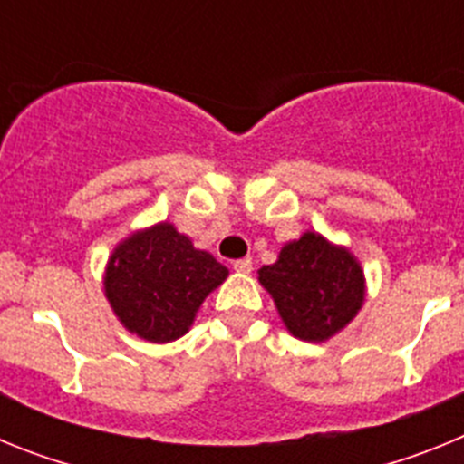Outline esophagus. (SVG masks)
I'll list each match as a JSON object with an SVG mask.
<instances>
[{"label":"esophagus","mask_w":464,"mask_h":464,"mask_svg":"<svg viewBox=\"0 0 464 464\" xmlns=\"http://www.w3.org/2000/svg\"><path fill=\"white\" fill-rule=\"evenodd\" d=\"M232 269H235V272H239V274H251L253 260H251V257H241V260H235Z\"/></svg>","instance_id":"obj_1"}]
</instances>
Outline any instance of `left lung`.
I'll list each match as a JSON object with an SVG mask.
<instances>
[{"label":"left lung","instance_id":"8db88e82","mask_svg":"<svg viewBox=\"0 0 464 464\" xmlns=\"http://www.w3.org/2000/svg\"><path fill=\"white\" fill-rule=\"evenodd\" d=\"M257 278L272 295L293 337L321 343L353 321L364 302V274L355 256L318 232L288 241Z\"/></svg>","mask_w":464,"mask_h":464}]
</instances>
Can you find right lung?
<instances>
[{
    "mask_svg": "<svg viewBox=\"0 0 464 464\" xmlns=\"http://www.w3.org/2000/svg\"><path fill=\"white\" fill-rule=\"evenodd\" d=\"M227 274V267L195 248L174 225L158 223L113 248L106 262L104 295L132 334L167 343L190 330L207 295Z\"/></svg>",
    "mask_w": 464,
    "mask_h": 464,
    "instance_id": "1",
    "label": "right lung"
}]
</instances>
